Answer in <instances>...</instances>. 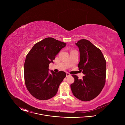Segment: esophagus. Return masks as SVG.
I'll return each instance as SVG.
<instances>
[{
    "instance_id": "obj_1",
    "label": "esophagus",
    "mask_w": 125,
    "mask_h": 125,
    "mask_svg": "<svg viewBox=\"0 0 125 125\" xmlns=\"http://www.w3.org/2000/svg\"><path fill=\"white\" fill-rule=\"evenodd\" d=\"M70 76H71V74H69V73H66V77H70Z\"/></svg>"
}]
</instances>
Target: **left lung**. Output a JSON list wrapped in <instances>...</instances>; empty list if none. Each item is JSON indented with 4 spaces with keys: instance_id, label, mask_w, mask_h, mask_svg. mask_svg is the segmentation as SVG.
<instances>
[{
    "instance_id": "obj_1",
    "label": "left lung",
    "mask_w": 125,
    "mask_h": 125,
    "mask_svg": "<svg viewBox=\"0 0 125 125\" xmlns=\"http://www.w3.org/2000/svg\"><path fill=\"white\" fill-rule=\"evenodd\" d=\"M80 50L79 70L84 75L82 79H78L76 75H72L75 79L71 84L74 95L83 101L95 98L102 91L106 81V62L101 51L89 41L83 39L76 43Z\"/></svg>"
}]
</instances>
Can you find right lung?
<instances>
[{"mask_svg": "<svg viewBox=\"0 0 125 125\" xmlns=\"http://www.w3.org/2000/svg\"><path fill=\"white\" fill-rule=\"evenodd\" d=\"M66 43L52 38H47L35 43L26 56L24 72L26 86L35 98L45 100L54 96L66 73L48 72L49 64L53 62Z\"/></svg>", "mask_w": 125, "mask_h": 125, "instance_id": "obj_1", "label": "right lung"}]
</instances>
